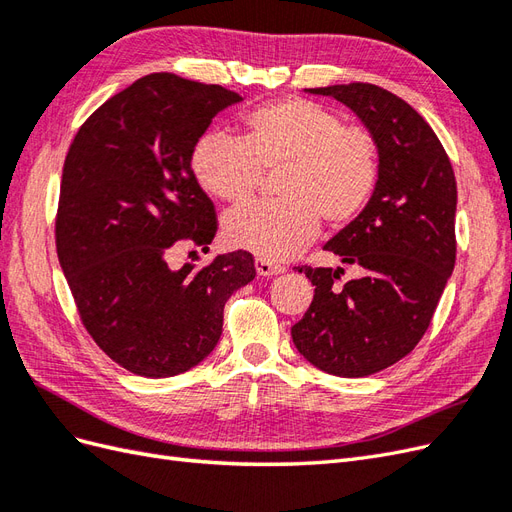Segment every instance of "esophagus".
<instances>
[{"mask_svg": "<svg viewBox=\"0 0 512 512\" xmlns=\"http://www.w3.org/2000/svg\"><path fill=\"white\" fill-rule=\"evenodd\" d=\"M286 269L282 265H275V262H269V260H262V258H256V273L260 277H273V275H280L284 273Z\"/></svg>", "mask_w": 512, "mask_h": 512, "instance_id": "34e87169", "label": "esophagus"}]
</instances>
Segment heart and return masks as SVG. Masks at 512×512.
Returning a JSON list of instances; mask_svg holds the SVG:
<instances>
[{
    "instance_id": "1",
    "label": "heart",
    "mask_w": 512,
    "mask_h": 512,
    "mask_svg": "<svg viewBox=\"0 0 512 512\" xmlns=\"http://www.w3.org/2000/svg\"><path fill=\"white\" fill-rule=\"evenodd\" d=\"M243 138L207 132L190 153L200 188L226 203H245L275 173L282 200L230 211L224 239L230 247L280 262L314 241L320 218L346 226L367 209L380 181V145L374 132L346 126L342 115L303 98L256 106L245 115Z\"/></svg>"
}]
</instances>
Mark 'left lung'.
Returning a JSON list of instances; mask_svg holds the SVG:
<instances>
[{
	"label": "left lung",
	"mask_w": 512,
	"mask_h": 512,
	"mask_svg": "<svg viewBox=\"0 0 512 512\" xmlns=\"http://www.w3.org/2000/svg\"><path fill=\"white\" fill-rule=\"evenodd\" d=\"M346 104L380 145V181L367 209L324 243L359 280L339 286L342 267H301L314 301L292 342L314 367L363 378L414 350L455 267L457 183L429 123L391 91L369 83L305 89Z\"/></svg>",
	"instance_id": "8db88e82"
}]
</instances>
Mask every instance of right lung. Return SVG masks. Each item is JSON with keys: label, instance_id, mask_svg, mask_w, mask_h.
<instances>
[{"label": "right lung", "instance_id": "add662e5", "mask_svg": "<svg viewBox=\"0 0 512 512\" xmlns=\"http://www.w3.org/2000/svg\"><path fill=\"white\" fill-rule=\"evenodd\" d=\"M235 91L147 74L76 132L61 177L57 256L94 342L136 376L170 378L218 346L224 305L256 277L250 252L170 269L175 245H209L215 209L190 153ZM209 250V247H207Z\"/></svg>", "mask_w": 512, "mask_h": 512}]
</instances>
